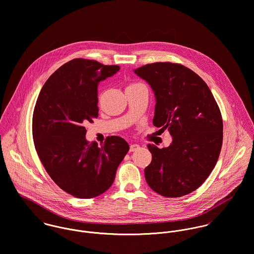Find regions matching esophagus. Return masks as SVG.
Masks as SVG:
<instances>
[{"mask_svg":"<svg viewBox=\"0 0 254 254\" xmlns=\"http://www.w3.org/2000/svg\"><path fill=\"white\" fill-rule=\"evenodd\" d=\"M139 148H140V147H139L138 144H131L130 147H129V151H130V152H134V151H136V150L139 149Z\"/></svg>","mask_w":254,"mask_h":254,"instance_id":"1","label":"esophagus"}]
</instances>
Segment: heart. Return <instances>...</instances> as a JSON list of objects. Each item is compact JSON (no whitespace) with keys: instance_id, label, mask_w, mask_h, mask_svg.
Listing matches in <instances>:
<instances>
[{"instance_id":"heart-1","label":"heart","mask_w":254,"mask_h":254,"mask_svg":"<svg viewBox=\"0 0 254 254\" xmlns=\"http://www.w3.org/2000/svg\"><path fill=\"white\" fill-rule=\"evenodd\" d=\"M142 84L141 83H138V82H134V83H130L129 85H127V87H131V86H137V85H141Z\"/></svg>"}]
</instances>
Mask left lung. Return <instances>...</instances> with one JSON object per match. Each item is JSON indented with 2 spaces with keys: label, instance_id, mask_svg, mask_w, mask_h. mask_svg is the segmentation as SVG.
<instances>
[{
  "label": "left lung",
  "instance_id": "left-lung-1",
  "mask_svg": "<svg viewBox=\"0 0 254 254\" xmlns=\"http://www.w3.org/2000/svg\"><path fill=\"white\" fill-rule=\"evenodd\" d=\"M151 85L156 97L153 124L169 129L167 148L148 144L151 164L144 170L152 190L168 197L188 195L214 169L223 141L220 109L205 82L191 69L155 62L134 70Z\"/></svg>",
  "mask_w": 254,
  "mask_h": 254
}]
</instances>
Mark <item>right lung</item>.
Listing matches in <instances>:
<instances>
[{"label": "right lung", "mask_w": 254, "mask_h": 254, "mask_svg": "<svg viewBox=\"0 0 254 254\" xmlns=\"http://www.w3.org/2000/svg\"><path fill=\"white\" fill-rule=\"evenodd\" d=\"M119 70L118 65L75 58L57 69L38 96L32 121L37 154L57 186L74 197L91 198L107 191L129 150L120 136L107 137L101 147L85 139L84 126L98 117V83Z\"/></svg>", "instance_id": "1"}]
</instances>
